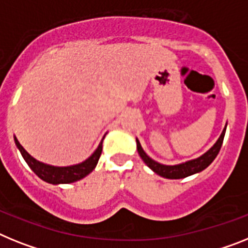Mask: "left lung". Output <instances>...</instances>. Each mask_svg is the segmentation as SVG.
<instances>
[{
	"label": "left lung",
	"instance_id": "obj_1",
	"mask_svg": "<svg viewBox=\"0 0 248 248\" xmlns=\"http://www.w3.org/2000/svg\"><path fill=\"white\" fill-rule=\"evenodd\" d=\"M226 127H227V124H226L225 128H223L222 133H221V136H219L218 140L216 141V143H215L207 152H204L202 156L197 157L195 160L186 161V162L178 163V165H162V163H158L157 161L152 160V158L146 154L145 151H143L141 143H140L139 140L136 139L137 151H139L140 157L143 160V162H145L155 173L160 175L161 177L170 178V180H178V178L188 177V176L195 175V173H199V172L203 171V170L206 169V167H208V166L212 163V161L216 158L219 150H221V146H222L223 137H225L226 133Z\"/></svg>",
	"mask_w": 248,
	"mask_h": 248
}]
</instances>
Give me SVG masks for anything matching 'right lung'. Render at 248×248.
Listing matches in <instances>:
<instances>
[{"label":"right lung","mask_w":248,"mask_h":248,"mask_svg":"<svg viewBox=\"0 0 248 248\" xmlns=\"http://www.w3.org/2000/svg\"><path fill=\"white\" fill-rule=\"evenodd\" d=\"M105 139V136H103ZM102 141L100 142L98 147L96 148L93 154L88 157L87 160H85L83 162L77 163V165L73 166H66V167H59V166H51L47 165V163L40 162L36 158L31 156V155L25 150V148L21 146V143L18 142V140L15 137V143H16L17 148L20 150L21 155L25 158V161L27 162V165L30 166V169L41 178L44 180L45 182H48V184L52 185H60V184H72V182H76L79 181L81 178L86 177L88 173H91L94 170L96 165L98 162V158L101 156V152H102Z\"/></svg>","instance_id":"add662e5"}]
</instances>
